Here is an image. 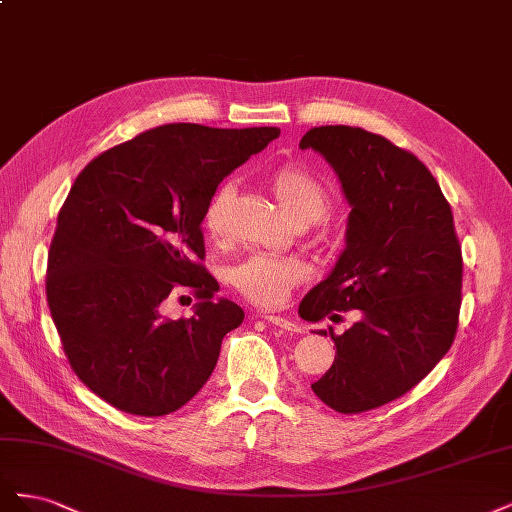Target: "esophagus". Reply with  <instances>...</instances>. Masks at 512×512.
Here are the masks:
<instances>
[{
	"label": "esophagus",
	"instance_id": "esophagus-1",
	"mask_svg": "<svg viewBox=\"0 0 512 512\" xmlns=\"http://www.w3.org/2000/svg\"><path fill=\"white\" fill-rule=\"evenodd\" d=\"M265 318L267 322H271V324H275L277 329H284V331H288V333H301L303 331V327L299 322H294V320H288V318H282V316H273V314H265L262 316Z\"/></svg>",
	"mask_w": 512,
	"mask_h": 512
}]
</instances>
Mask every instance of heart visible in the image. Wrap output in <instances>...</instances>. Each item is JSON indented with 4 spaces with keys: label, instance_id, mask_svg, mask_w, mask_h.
<instances>
[{
    "label": "heart",
    "instance_id": "1",
    "mask_svg": "<svg viewBox=\"0 0 512 512\" xmlns=\"http://www.w3.org/2000/svg\"><path fill=\"white\" fill-rule=\"evenodd\" d=\"M269 188L280 200L290 218L299 226L318 222L329 209V194L309 170L286 164L275 168L269 175ZM232 185L222 183L211 194L203 211V228L207 235L220 241L228 235V200ZM307 275V269L299 258L252 254L237 262L230 269V284L235 286L247 301L256 305L273 307L282 303L294 286H299Z\"/></svg>",
    "mask_w": 512,
    "mask_h": 512
}]
</instances>
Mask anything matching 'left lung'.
I'll use <instances>...</instances> for the list:
<instances>
[{
    "instance_id": "8db88e82",
    "label": "left lung",
    "mask_w": 512,
    "mask_h": 512,
    "mask_svg": "<svg viewBox=\"0 0 512 512\" xmlns=\"http://www.w3.org/2000/svg\"><path fill=\"white\" fill-rule=\"evenodd\" d=\"M327 160L352 207L346 250L305 294L299 316L318 322L356 309L335 335V361L312 391L342 414L406 395L451 348L461 307V245L438 181L414 153L380 134L320 126L299 143Z\"/></svg>"
}]
</instances>
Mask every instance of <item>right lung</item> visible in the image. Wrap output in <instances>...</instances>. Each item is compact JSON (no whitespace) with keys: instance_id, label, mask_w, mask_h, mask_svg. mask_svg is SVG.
Listing matches in <instances>:
<instances>
[{"instance_id":"right-lung-1","label":"right lung","mask_w":512,"mask_h":512,"mask_svg":"<svg viewBox=\"0 0 512 512\" xmlns=\"http://www.w3.org/2000/svg\"><path fill=\"white\" fill-rule=\"evenodd\" d=\"M277 136L168 123L76 177L51 241L46 301L74 374L106 404L164 416L209 380L245 314L213 301L220 286L200 265L203 211L222 179ZM179 287L199 297L195 316L164 319L161 303Z\"/></svg>"}]
</instances>
